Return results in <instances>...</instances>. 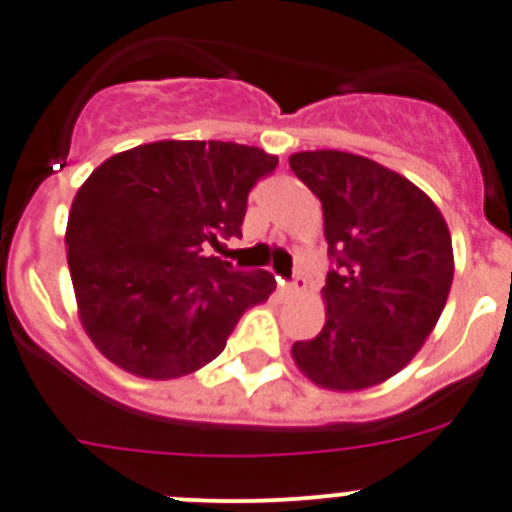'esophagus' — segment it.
Wrapping results in <instances>:
<instances>
[{
	"instance_id": "obj_1",
	"label": "esophagus",
	"mask_w": 512,
	"mask_h": 512,
	"mask_svg": "<svg viewBox=\"0 0 512 512\" xmlns=\"http://www.w3.org/2000/svg\"><path fill=\"white\" fill-rule=\"evenodd\" d=\"M307 289V279L305 277H297L287 284H279V297H292V295H300Z\"/></svg>"
}]
</instances>
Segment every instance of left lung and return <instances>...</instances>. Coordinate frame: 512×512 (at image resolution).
Listing matches in <instances>:
<instances>
[{"instance_id": "obj_1", "label": "left lung", "mask_w": 512, "mask_h": 512, "mask_svg": "<svg viewBox=\"0 0 512 512\" xmlns=\"http://www.w3.org/2000/svg\"><path fill=\"white\" fill-rule=\"evenodd\" d=\"M289 166L323 205L336 261L323 287V330L297 341L292 359L333 392L387 382L413 361L449 300V225L423 189L372 158L302 151Z\"/></svg>"}]
</instances>
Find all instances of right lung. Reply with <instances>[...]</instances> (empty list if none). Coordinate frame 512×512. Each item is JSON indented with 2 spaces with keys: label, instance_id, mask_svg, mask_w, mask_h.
Here are the masks:
<instances>
[{
  "label": "right lung",
  "instance_id": "1",
  "mask_svg": "<svg viewBox=\"0 0 512 512\" xmlns=\"http://www.w3.org/2000/svg\"><path fill=\"white\" fill-rule=\"evenodd\" d=\"M279 158L223 140H156L115 153L71 205L66 259L79 320L104 359L179 379L223 354L243 312L269 300V271L210 256L241 235L248 192Z\"/></svg>",
  "mask_w": 512,
  "mask_h": 512
}]
</instances>
